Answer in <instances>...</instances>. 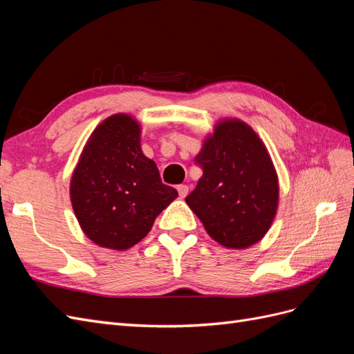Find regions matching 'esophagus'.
I'll return each mask as SVG.
<instances>
[{"mask_svg": "<svg viewBox=\"0 0 354 354\" xmlns=\"http://www.w3.org/2000/svg\"><path fill=\"white\" fill-rule=\"evenodd\" d=\"M177 190H178V196H180L181 199L186 198L187 194H189V187H187L186 185H180V186L177 187Z\"/></svg>", "mask_w": 354, "mask_h": 354, "instance_id": "esophagus-1", "label": "esophagus"}]
</instances>
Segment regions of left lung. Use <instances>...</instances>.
<instances>
[{"mask_svg": "<svg viewBox=\"0 0 354 354\" xmlns=\"http://www.w3.org/2000/svg\"><path fill=\"white\" fill-rule=\"evenodd\" d=\"M195 160L202 177L186 203L207 233L229 250L260 242L276 217L279 180L259 134L238 118H223Z\"/></svg>", "mask_w": 354, "mask_h": 354, "instance_id": "obj_1", "label": "left lung"}]
</instances>
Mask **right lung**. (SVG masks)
Instances as JSON below:
<instances>
[{
  "mask_svg": "<svg viewBox=\"0 0 354 354\" xmlns=\"http://www.w3.org/2000/svg\"><path fill=\"white\" fill-rule=\"evenodd\" d=\"M140 140L142 125L134 116L111 115L94 128L72 173L75 217L85 236L102 248H131L178 196L160 181Z\"/></svg>",
  "mask_w": 354,
  "mask_h": 354,
  "instance_id": "add662e5",
  "label": "right lung"
}]
</instances>
